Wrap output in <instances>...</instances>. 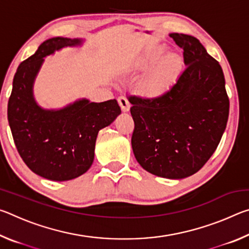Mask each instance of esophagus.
Returning <instances> with one entry per match:
<instances>
[{
	"mask_svg": "<svg viewBox=\"0 0 249 249\" xmlns=\"http://www.w3.org/2000/svg\"><path fill=\"white\" fill-rule=\"evenodd\" d=\"M117 101H119V104H120V107L122 108V111H123V112H128L129 111L130 103L128 102V100L126 99L125 96H120V98L117 99Z\"/></svg>",
	"mask_w": 249,
	"mask_h": 249,
	"instance_id": "1",
	"label": "esophagus"
}]
</instances>
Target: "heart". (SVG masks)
<instances>
[{
  "mask_svg": "<svg viewBox=\"0 0 249 249\" xmlns=\"http://www.w3.org/2000/svg\"><path fill=\"white\" fill-rule=\"evenodd\" d=\"M184 69L182 54L168 52L165 44L148 46L133 64L135 73H145L138 91L149 99H159L174 88Z\"/></svg>",
  "mask_w": 249,
  "mask_h": 249,
  "instance_id": "b5f03b06",
  "label": "heart"
}]
</instances>
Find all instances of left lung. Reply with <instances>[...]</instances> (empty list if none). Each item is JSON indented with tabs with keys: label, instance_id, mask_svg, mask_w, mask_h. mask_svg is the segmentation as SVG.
I'll return each instance as SVG.
<instances>
[{
	"label": "left lung",
	"instance_id": "left-lung-1",
	"mask_svg": "<svg viewBox=\"0 0 249 249\" xmlns=\"http://www.w3.org/2000/svg\"><path fill=\"white\" fill-rule=\"evenodd\" d=\"M169 36L183 49L187 68L162 98L129 96L132 148L146 171L183 179L199 171L220 144L230 101L221 66L200 40L185 34Z\"/></svg>",
	"mask_w": 249,
	"mask_h": 249
}]
</instances>
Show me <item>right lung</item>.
<instances>
[{
	"instance_id": "1",
	"label": "right lung",
	"mask_w": 249,
	"mask_h": 249,
	"mask_svg": "<svg viewBox=\"0 0 249 249\" xmlns=\"http://www.w3.org/2000/svg\"><path fill=\"white\" fill-rule=\"evenodd\" d=\"M83 39L53 37L18 66L8 100L7 119L18 154L36 175L53 181L78 178L94 159L100 129L121 114L117 101L90 102L79 99L65 107H41L34 96V83L45 57L65 47H77Z\"/></svg>"
}]
</instances>
